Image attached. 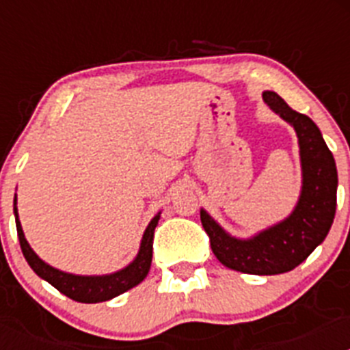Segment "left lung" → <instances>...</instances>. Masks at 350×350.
I'll return each instance as SVG.
<instances>
[{
	"label": "left lung",
	"mask_w": 350,
	"mask_h": 350,
	"mask_svg": "<svg viewBox=\"0 0 350 350\" xmlns=\"http://www.w3.org/2000/svg\"><path fill=\"white\" fill-rule=\"evenodd\" d=\"M262 100L298 135L303 185L295 210L247 240L226 233L205 210L200 217L213 254L224 267L250 275H279L295 270L324 242L335 219L338 175L335 157L310 117L293 110L273 91L262 92Z\"/></svg>",
	"instance_id": "1"
}]
</instances>
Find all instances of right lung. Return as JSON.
<instances>
[{
  "instance_id": "obj_1",
  "label": "right lung",
  "mask_w": 350,
  "mask_h": 350,
  "mask_svg": "<svg viewBox=\"0 0 350 350\" xmlns=\"http://www.w3.org/2000/svg\"><path fill=\"white\" fill-rule=\"evenodd\" d=\"M15 205H17V200H14L15 226H17L18 242H21V249H23V254L26 258L27 265L33 268V271L38 277L47 280L51 286H54L55 289L63 293L64 296H68V298L80 303L107 301V299L116 298V296L122 295V293H126L131 287L138 286L147 277L148 270H150V262H152L154 230H156L157 221H159V213L148 222L144 238H142L140 250H138L137 258L133 259V262H129L128 267L110 275H73L57 270V268H52L51 265L42 261L35 254V250L31 249L26 237H24L23 226H21V221H18L17 206Z\"/></svg>"
}]
</instances>
